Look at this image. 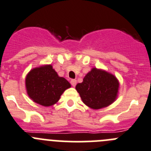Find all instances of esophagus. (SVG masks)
I'll list each match as a JSON object with an SVG mask.
<instances>
[{
	"instance_id": "esophagus-1",
	"label": "esophagus",
	"mask_w": 151,
	"mask_h": 151,
	"mask_svg": "<svg viewBox=\"0 0 151 151\" xmlns=\"http://www.w3.org/2000/svg\"><path fill=\"white\" fill-rule=\"evenodd\" d=\"M71 84L72 85V86L74 87L76 86V84H77V80H74V79H73V80H71Z\"/></svg>"
}]
</instances>
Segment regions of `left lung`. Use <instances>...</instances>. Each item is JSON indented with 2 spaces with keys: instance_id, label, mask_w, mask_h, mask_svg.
I'll return each mask as SVG.
<instances>
[{
  "instance_id": "8db88e82",
  "label": "left lung",
  "mask_w": 151,
  "mask_h": 151,
  "mask_svg": "<svg viewBox=\"0 0 151 151\" xmlns=\"http://www.w3.org/2000/svg\"><path fill=\"white\" fill-rule=\"evenodd\" d=\"M119 82L113 74L93 68L76 86L83 102L93 109L106 107L117 98Z\"/></svg>"
}]
</instances>
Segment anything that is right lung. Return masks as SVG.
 <instances>
[{
  "mask_svg": "<svg viewBox=\"0 0 151 151\" xmlns=\"http://www.w3.org/2000/svg\"><path fill=\"white\" fill-rule=\"evenodd\" d=\"M25 84L29 98L44 106L56 104L62 94L71 87L68 80L59 77L51 65L32 69L27 75Z\"/></svg>",
  "mask_w": 151,
  "mask_h": 151,
  "instance_id": "1",
  "label": "right lung"
}]
</instances>
